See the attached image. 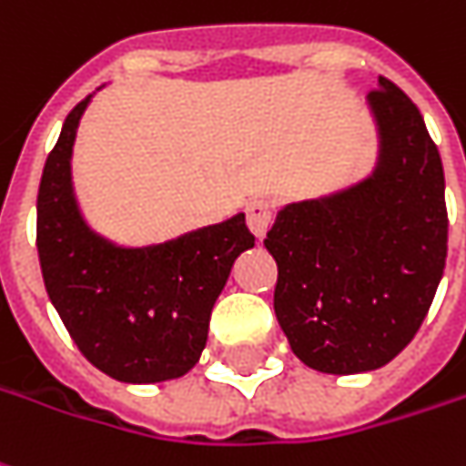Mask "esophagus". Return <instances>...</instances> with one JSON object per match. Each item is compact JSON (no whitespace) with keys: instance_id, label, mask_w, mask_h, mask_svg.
<instances>
[{"instance_id":"1","label":"esophagus","mask_w":466,"mask_h":466,"mask_svg":"<svg viewBox=\"0 0 466 466\" xmlns=\"http://www.w3.org/2000/svg\"><path fill=\"white\" fill-rule=\"evenodd\" d=\"M273 224V207L268 201H249L247 204V227L255 234V239H262Z\"/></svg>"}]
</instances>
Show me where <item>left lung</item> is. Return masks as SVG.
Masks as SVG:
<instances>
[{"label":"left lung","instance_id":"1","mask_svg":"<svg viewBox=\"0 0 466 466\" xmlns=\"http://www.w3.org/2000/svg\"><path fill=\"white\" fill-rule=\"evenodd\" d=\"M375 166L341 188L278 211L275 316L303 365L357 375L416 337L444 275V166L419 106L380 76L367 94Z\"/></svg>","mask_w":466,"mask_h":466}]
</instances>
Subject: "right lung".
Listing matches in <instances>:
<instances>
[{
    "label": "right lung",
    "mask_w": 466,
    "mask_h": 466,
    "mask_svg": "<svg viewBox=\"0 0 466 466\" xmlns=\"http://www.w3.org/2000/svg\"><path fill=\"white\" fill-rule=\"evenodd\" d=\"M94 99L66 116L37 191V255L50 303L104 375L150 385L183 378L207 347L211 309L234 259L255 247L245 214L166 242L129 247L96 232L76 198V132Z\"/></svg>",
    "instance_id": "add662e5"
}]
</instances>
